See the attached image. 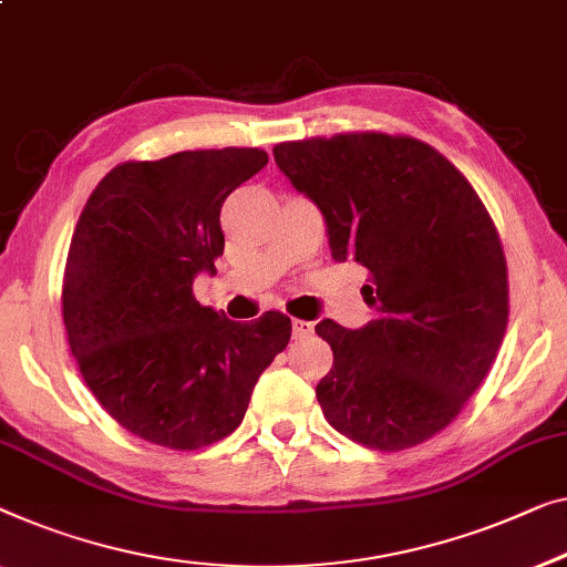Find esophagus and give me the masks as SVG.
Listing matches in <instances>:
<instances>
[{
	"mask_svg": "<svg viewBox=\"0 0 567 567\" xmlns=\"http://www.w3.org/2000/svg\"><path fill=\"white\" fill-rule=\"evenodd\" d=\"M291 327H293V338H297V340L309 338V334L315 332V324L307 322V319H293Z\"/></svg>",
	"mask_w": 567,
	"mask_h": 567,
	"instance_id": "1",
	"label": "esophagus"
}]
</instances>
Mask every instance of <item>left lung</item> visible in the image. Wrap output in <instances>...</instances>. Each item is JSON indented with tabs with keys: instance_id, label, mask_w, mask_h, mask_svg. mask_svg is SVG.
<instances>
[{
	"instance_id": "1",
	"label": "left lung",
	"mask_w": 567,
	"mask_h": 567,
	"mask_svg": "<svg viewBox=\"0 0 567 567\" xmlns=\"http://www.w3.org/2000/svg\"><path fill=\"white\" fill-rule=\"evenodd\" d=\"M274 158L322 212L332 258L371 270V322L315 327L334 355L317 383L324 420L381 453L420 445L455 420L506 332V260L486 207L414 137H311Z\"/></svg>"
}]
</instances>
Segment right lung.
Here are the masks:
<instances>
[{
    "label": "right lung",
    "mask_w": 567,
    "mask_h": 567,
    "mask_svg": "<svg viewBox=\"0 0 567 567\" xmlns=\"http://www.w3.org/2000/svg\"><path fill=\"white\" fill-rule=\"evenodd\" d=\"M266 163L258 147L122 163L73 229L61 297L71 352L112 420L153 445L196 450L233 434L289 344L281 311L240 324L192 293L225 250V199Z\"/></svg>",
    "instance_id": "right-lung-1"
}]
</instances>
